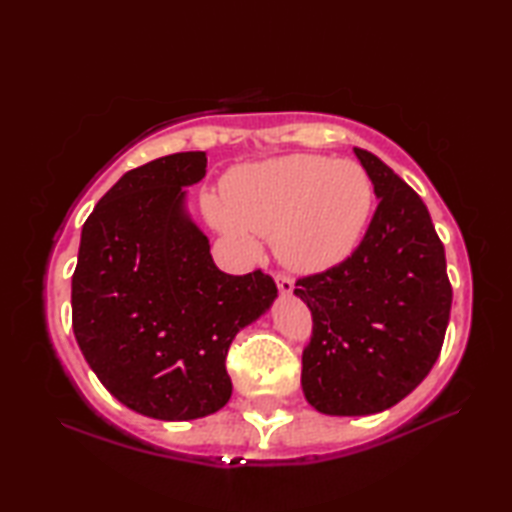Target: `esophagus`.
Returning <instances> with one entry per match:
<instances>
[{
    "label": "esophagus",
    "instance_id": "34e87169",
    "mask_svg": "<svg viewBox=\"0 0 512 512\" xmlns=\"http://www.w3.org/2000/svg\"><path fill=\"white\" fill-rule=\"evenodd\" d=\"M275 281H277V288H279L281 295H290L292 288H295V281H292V279L286 277V275H277Z\"/></svg>",
    "mask_w": 512,
    "mask_h": 512
}]
</instances>
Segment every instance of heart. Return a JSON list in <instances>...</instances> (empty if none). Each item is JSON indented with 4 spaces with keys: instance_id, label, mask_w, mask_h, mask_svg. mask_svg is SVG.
<instances>
[{
    "instance_id": "b5f03b06",
    "label": "heart",
    "mask_w": 512,
    "mask_h": 512,
    "mask_svg": "<svg viewBox=\"0 0 512 512\" xmlns=\"http://www.w3.org/2000/svg\"><path fill=\"white\" fill-rule=\"evenodd\" d=\"M372 209V182L354 160L312 154L246 162L222 180V200L206 195L204 211L217 231L255 250L273 233L281 264L321 273L356 248Z\"/></svg>"
}]
</instances>
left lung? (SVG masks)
Instances as JSON below:
<instances>
[{
    "mask_svg": "<svg viewBox=\"0 0 512 512\" xmlns=\"http://www.w3.org/2000/svg\"><path fill=\"white\" fill-rule=\"evenodd\" d=\"M354 154L374 184L376 213L345 262L295 288L312 312L301 387L328 416H372L409 396L438 361L453 299L420 195L374 154Z\"/></svg>",
    "mask_w": 512,
    "mask_h": 512,
    "instance_id": "obj_1",
    "label": "left lung"
}]
</instances>
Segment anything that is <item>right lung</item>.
I'll return each instance as SVG.
<instances>
[{
    "instance_id": "obj_1",
    "label": "right lung",
    "mask_w": 512,
    "mask_h": 512,
    "mask_svg": "<svg viewBox=\"0 0 512 512\" xmlns=\"http://www.w3.org/2000/svg\"><path fill=\"white\" fill-rule=\"evenodd\" d=\"M204 173V151L127 171L85 220L72 275V328L92 372L125 407L167 422L226 405L228 347L277 299L262 270L215 266L184 191Z\"/></svg>"
}]
</instances>
